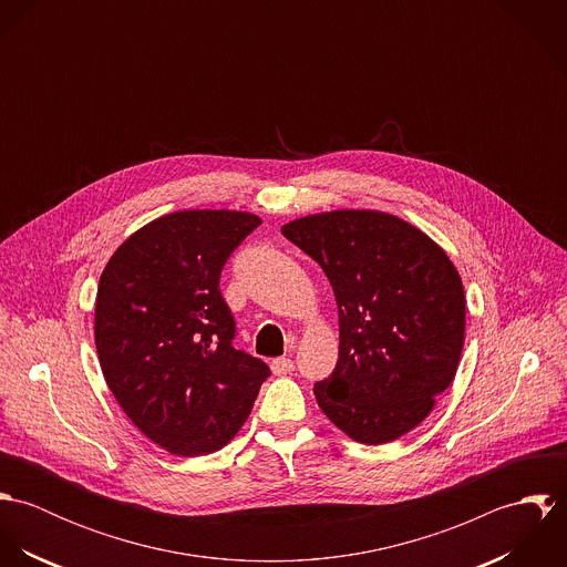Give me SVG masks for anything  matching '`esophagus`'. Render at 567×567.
<instances>
[{
    "mask_svg": "<svg viewBox=\"0 0 567 567\" xmlns=\"http://www.w3.org/2000/svg\"><path fill=\"white\" fill-rule=\"evenodd\" d=\"M270 369H272L275 375H288V373L295 371V362L290 358H275L270 362Z\"/></svg>",
    "mask_w": 567,
    "mask_h": 567,
    "instance_id": "esophagus-1",
    "label": "esophagus"
}]
</instances>
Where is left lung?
Returning <instances> with one entry per match:
<instances>
[{
	"instance_id": "8db88e82",
	"label": "left lung",
	"mask_w": 567,
	"mask_h": 567,
	"mask_svg": "<svg viewBox=\"0 0 567 567\" xmlns=\"http://www.w3.org/2000/svg\"><path fill=\"white\" fill-rule=\"evenodd\" d=\"M281 234L323 268L340 347L315 395L331 423L380 445L419 425L452 384L465 342V290L445 250L384 212L306 216Z\"/></svg>"
}]
</instances>
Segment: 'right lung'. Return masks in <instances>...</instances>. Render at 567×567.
Segmentation results:
<instances>
[{
  "mask_svg": "<svg viewBox=\"0 0 567 567\" xmlns=\"http://www.w3.org/2000/svg\"><path fill=\"white\" fill-rule=\"evenodd\" d=\"M261 220L246 212L167 214L122 244L102 270L95 349L128 419L176 456H205L243 427L270 369L234 347L220 295L229 255Z\"/></svg>",
  "mask_w": 567,
  "mask_h": 567,
  "instance_id": "1",
  "label": "right lung"
}]
</instances>
